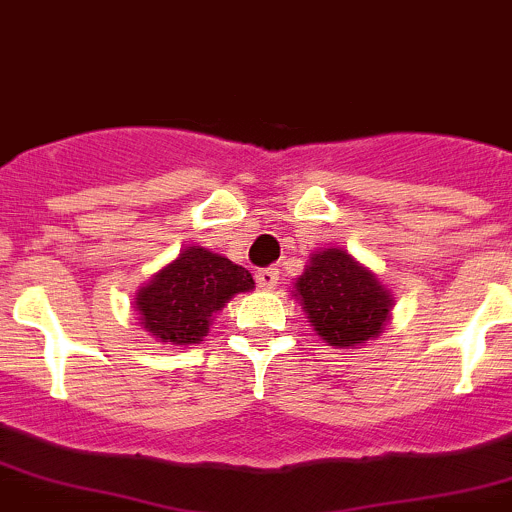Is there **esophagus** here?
I'll return each mask as SVG.
<instances>
[{"mask_svg":"<svg viewBox=\"0 0 512 512\" xmlns=\"http://www.w3.org/2000/svg\"><path fill=\"white\" fill-rule=\"evenodd\" d=\"M278 268H258L256 271V283L258 288H273L278 283Z\"/></svg>","mask_w":512,"mask_h":512,"instance_id":"obj_1","label":"esophagus"}]
</instances>
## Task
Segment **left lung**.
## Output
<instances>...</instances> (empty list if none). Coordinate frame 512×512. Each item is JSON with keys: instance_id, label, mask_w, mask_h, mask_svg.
<instances>
[{"instance_id": "left-lung-1", "label": "left lung", "mask_w": 512, "mask_h": 512, "mask_svg": "<svg viewBox=\"0 0 512 512\" xmlns=\"http://www.w3.org/2000/svg\"><path fill=\"white\" fill-rule=\"evenodd\" d=\"M295 288L313 328L335 347L372 340L389 320L392 295L342 249L313 254Z\"/></svg>"}]
</instances>
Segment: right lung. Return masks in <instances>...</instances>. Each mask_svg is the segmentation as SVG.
Masks as SVG:
<instances>
[{
	"label": "right lung",
	"mask_w": 512,
	"mask_h": 512,
	"mask_svg": "<svg viewBox=\"0 0 512 512\" xmlns=\"http://www.w3.org/2000/svg\"><path fill=\"white\" fill-rule=\"evenodd\" d=\"M254 288L246 268L229 258L189 246L138 293L135 305L147 333L170 345H194L207 335L212 315L231 295Z\"/></svg>",
	"instance_id": "1"
}]
</instances>
